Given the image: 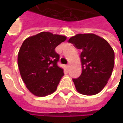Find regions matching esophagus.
I'll use <instances>...</instances> for the list:
<instances>
[{
  "label": "esophagus",
  "mask_w": 123,
  "mask_h": 123,
  "mask_svg": "<svg viewBox=\"0 0 123 123\" xmlns=\"http://www.w3.org/2000/svg\"><path fill=\"white\" fill-rule=\"evenodd\" d=\"M70 64H68V65H66V68H67V69L70 68Z\"/></svg>",
  "instance_id": "34e87169"
}]
</instances>
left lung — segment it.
Instances as JSON below:
<instances>
[{"label": "left lung", "mask_w": 123, "mask_h": 123, "mask_svg": "<svg viewBox=\"0 0 123 123\" xmlns=\"http://www.w3.org/2000/svg\"><path fill=\"white\" fill-rule=\"evenodd\" d=\"M68 42L80 49L82 73L73 79L76 90L84 95H94L104 88L114 66V52L105 39L93 33L77 34Z\"/></svg>", "instance_id": "1"}]
</instances>
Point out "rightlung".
I'll return each mask as SVG.
<instances>
[{"instance_id": "add662e5", "label": "right lung", "mask_w": 123, "mask_h": 123, "mask_svg": "<svg viewBox=\"0 0 123 123\" xmlns=\"http://www.w3.org/2000/svg\"><path fill=\"white\" fill-rule=\"evenodd\" d=\"M66 37L41 32L23 42L18 55V65L26 87L37 97H45L57 90L64 70L57 66L59 55L55 49Z\"/></svg>"}]
</instances>
